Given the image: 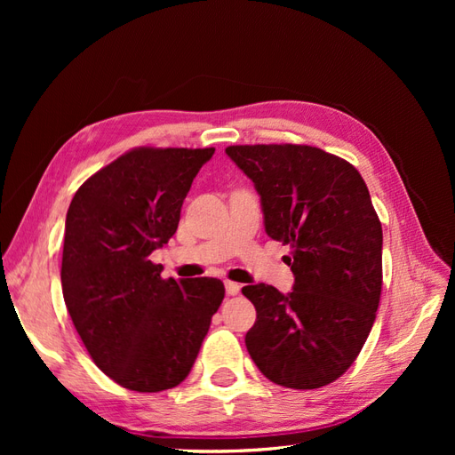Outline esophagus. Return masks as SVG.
Here are the masks:
<instances>
[{
	"label": "esophagus",
	"mask_w": 455,
	"mask_h": 455,
	"mask_svg": "<svg viewBox=\"0 0 455 455\" xmlns=\"http://www.w3.org/2000/svg\"><path fill=\"white\" fill-rule=\"evenodd\" d=\"M226 292H228L229 296H237V294L241 292V284L233 283V281H226Z\"/></svg>",
	"instance_id": "1"
}]
</instances>
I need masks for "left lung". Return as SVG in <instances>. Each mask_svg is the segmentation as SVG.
Instances as JSON below:
<instances>
[{"mask_svg":"<svg viewBox=\"0 0 455 455\" xmlns=\"http://www.w3.org/2000/svg\"><path fill=\"white\" fill-rule=\"evenodd\" d=\"M259 194L266 233L291 244L292 292L246 284L244 343L261 374L291 389L336 381L359 356L381 296V222L351 163L304 144L228 146Z\"/></svg>","mask_w":455,"mask_h":455,"instance_id":"left-lung-1","label":"left lung"}]
</instances>
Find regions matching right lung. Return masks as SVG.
<instances>
[{"label": "right lung", "mask_w": 455, "mask_h": 455, "mask_svg": "<svg viewBox=\"0 0 455 455\" xmlns=\"http://www.w3.org/2000/svg\"><path fill=\"white\" fill-rule=\"evenodd\" d=\"M214 148L123 154L84 182L66 214L62 294L91 359L121 387L159 393L194 366L226 288L163 279L151 252L167 244Z\"/></svg>", "instance_id": "add662e5"}]
</instances>
